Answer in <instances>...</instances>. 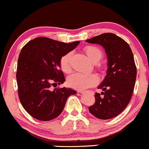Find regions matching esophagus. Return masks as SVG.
Masks as SVG:
<instances>
[{
    "mask_svg": "<svg viewBox=\"0 0 149 149\" xmlns=\"http://www.w3.org/2000/svg\"><path fill=\"white\" fill-rule=\"evenodd\" d=\"M78 92H79V93H85V91H82V90H79V91H78Z\"/></svg>",
    "mask_w": 149,
    "mask_h": 149,
    "instance_id": "34e87169",
    "label": "esophagus"
}]
</instances>
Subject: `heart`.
<instances>
[{"label":"heart","instance_id":"b5f03b06","mask_svg":"<svg viewBox=\"0 0 149 149\" xmlns=\"http://www.w3.org/2000/svg\"><path fill=\"white\" fill-rule=\"evenodd\" d=\"M84 52L91 62L96 63L101 60L103 56V52L96 46L89 45L84 48ZM72 58V52H68L64 55L60 60L61 70L64 73H69L71 71V60ZM98 79L93 73L74 72L70 74L67 79L68 85L72 88L83 90L93 87L97 83Z\"/></svg>","mask_w":149,"mask_h":149}]
</instances>
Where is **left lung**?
I'll return each mask as SVG.
<instances>
[{
	"label": "left lung",
	"instance_id": "left-lung-1",
	"mask_svg": "<svg viewBox=\"0 0 149 149\" xmlns=\"http://www.w3.org/2000/svg\"><path fill=\"white\" fill-rule=\"evenodd\" d=\"M86 42L102 46L108 59L107 76L98 87L104 92L95 93V103L89 111L98 119H112L125 109L132 97L137 74L133 54L127 42L113 33L102 34Z\"/></svg>",
	"mask_w": 149,
	"mask_h": 149
}]
</instances>
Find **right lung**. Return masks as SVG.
<instances>
[{
    "label": "right lung",
    "instance_id": "1",
    "mask_svg": "<svg viewBox=\"0 0 149 149\" xmlns=\"http://www.w3.org/2000/svg\"><path fill=\"white\" fill-rule=\"evenodd\" d=\"M79 41L71 43L38 37L22 49L17 61L18 95L24 109L32 117L47 121L62 113L68 97L77 91L71 88H55L65 81L60 60L74 49Z\"/></svg>",
    "mask_w": 149,
    "mask_h": 149
}]
</instances>
